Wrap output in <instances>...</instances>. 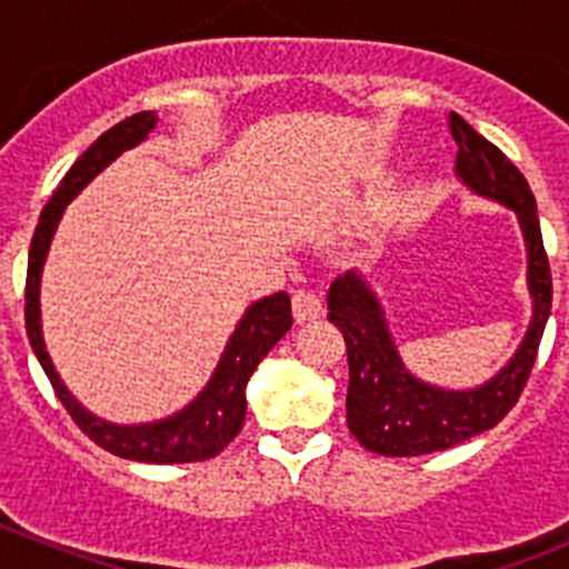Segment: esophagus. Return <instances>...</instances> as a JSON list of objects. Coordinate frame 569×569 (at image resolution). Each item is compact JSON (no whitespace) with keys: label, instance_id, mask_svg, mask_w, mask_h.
<instances>
[{"label":"esophagus","instance_id":"esophagus-1","mask_svg":"<svg viewBox=\"0 0 569 569\" xmlns=\"http://www.w3.org/2000/svg\"><path fill=\"white\" fill-rule=\"evenodd\" d=\"M325 316V305H321L319 296L313 290H296L293 293V319L299 321H313Z\"/></svg>","mask_w":569,"mask_h":569}]
</instances>
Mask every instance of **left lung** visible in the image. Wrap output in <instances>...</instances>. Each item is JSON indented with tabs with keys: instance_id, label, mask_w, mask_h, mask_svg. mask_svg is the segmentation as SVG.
I'll list each match as a JSON object with an SVG mask.
<instances>
[{
	"instance_id": "left-lung-1",
	"label": "left lung",
	"mask_w": 569,
	"mask_h": 569,
	"mask_svg": "<svg viewBox=\"0 0 569 569\" xmlns=\"http://www.w3.org/2000/svg\"><path fill=\"white\" fill-rule=\"evenodd\" d=\"M453 133L456 176L476 196L505 204L519 219L527 248V288L532 319L519 350L499 373L479 387L447 390L421 381L401 361L385 308L361 273L347 270L330 284V321L345 333L350 385H347V427L361 447L379 456H425L456 447L499 425L519 401L539 353L550 319L552 279L541 241L536 196L519 168L485 136L476 133L459 113L447 116Z\"/></svg>"
}]
</instances>
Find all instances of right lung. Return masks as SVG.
Returning <instances> with one entry per match:
<instances>
[{
  "label": "right lung",
  "instance_id": "add662e5",
  "mask_svg": "<svg viewBox=\"0 0 569 569\" xmlns=\"http://www.w3.org/2000/svg\"><path fill=\"white\" fill-rule=\"evenodd\" d=\"M153 128V110L128 116L124 122L104 130L97 142L79 156L77 164L64 173L62 184L57 188L53 199L44 204L42 216H39L37 233H33V241H30L28 284H24V328H28L30 347H33L39 365H42L50 385L57 390L59 401H62L70 419L77 421L79 430L90 441H97L108 453L122 456V459L130 461H144V465H188V461L213 459V456L222 453L224 447L239 436L241 421H244V413H248L244 387H248L250 376L259 367V361L273 350L276 341L293 328L290 296L281 290V293L253 301L239 319V325H236L228 345H224L222 359L216 365L208 385L202 387V393L196 396L188 407H182L179 413L168 416V419L148 421V425H113V421L99 419V416L90 413L88 407L79 405L77 396L70 393L64 381L59 379L57 367H53L48 350H44L42 310H39L42 268L64 208L77 199L79 190H84V184L93 176H99L113 162L116 156H122L124 150L144 142Z\"/></svg>",
  "mask_w": 569,
  "mask_h": 569
}]
</instances>
